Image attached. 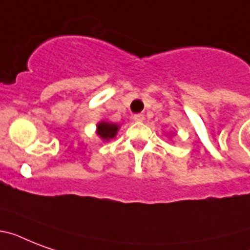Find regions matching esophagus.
I'll list each match as a JSON object with an SVG mask.
<instances>
[{
    "label": "esophagus",
    "instance_id": "esophagus-1",
    "mask_svg": "<svg viewBox=\"0 0 250 250\" xmlns=\"http://www.w3.org/2000/svg\"><path fill=\"white\" fill-rule=\"evenodd\" d=\"M144 119H145L144 114H135V115H133V121L137 122V123H141Z\"/></svg>",
    "mask_w": 250,
    "mask_h": 250
}]
</instances>
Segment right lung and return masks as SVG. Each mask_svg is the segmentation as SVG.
Returning a JSON list of instances; mask_svg holds the SVG:
<instances>
[{
    "instance_id": "obj_1",
    "label": "right lung",
    "mask_w": 250,
    "mask_h": 250,
    "mask_svg": "<svg viewBox=\"0 0 250 250\" xmlns=\"http://www.w3.org/2000/svg\"><path fill=\"white\" fill-rule=\"evenodd\" d=\"M119 125L115 123H107V122H100L97 125V135L104 141H109L117 136Z\"/></svg>"
}]
</instances>
